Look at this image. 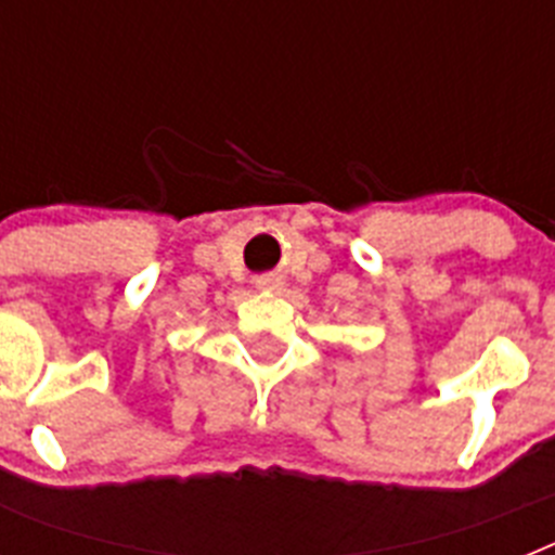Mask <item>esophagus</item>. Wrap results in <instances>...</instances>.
<instances>
[{
    "mask_svg": "<svg viewBox=\"0 0 555 555\" xmlns=\"http://www.w3.org/2000/svg\"><path fill=\"white\" fill-rule=\"evenodd\" d=\"M278 283H281V278H267V281H261V286L263 288H274Z\"/></svg>",
    "mask_w": 555,
    "mask_h": 555,
    "instance_id": "1",
    "label": "esophagus"
}]
</instances>
